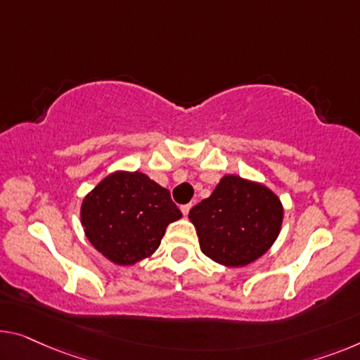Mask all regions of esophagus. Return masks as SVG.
I'll return each mask as SVG.
<instances>
[{
  "mask_svg": "<svg viewBox=\"0 0 360 360\" xmlns=\"http://www.w3.org/2000/svg\"><path fill=\"white\" fill-rule=\"evenodd\" d=\"M191 208H192V203H186V205H181L182 214H184V217H187V213L191 212Z\"/></svg>",
  "mask_w": 360,
  "mask_h": 360,
  "instance_id": "34e87169",
  "label": "esophagus"
}]
</instances>
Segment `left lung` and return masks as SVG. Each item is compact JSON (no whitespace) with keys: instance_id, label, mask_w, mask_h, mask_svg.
I'll return each mask as SVG.
<instances>
[{"instance_id":"8db88e82","label":"left lung","mask_w":360,"mask_h":360,"mask_svg":"<svg viewBox=\"0 0 360 360\" xmlns=\"http://www.w3.org/2000/svg\"><path fill=\"white\" fill-rule=\"evenodd\" d=\"M284 208L262 182L224 174L212 195L189 212L200 250L223 266H248L265 255L281 231Z\"/></svg>"}]
</instances>
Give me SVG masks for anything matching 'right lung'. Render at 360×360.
I'll return each instance as SVG.
<instances>
[{
    "label": "right lung",
    "instance_id": "1",
    "mask_svg": "<svg viewBox=\"0 0 360 360\" xmlns=\"http://www.w3.org/2000/svg\"><path fill=\"white\" fill-rule=\"evenodd\" d=\"M181 217L169 191L141 171L108 174L80 205L85 238L105 259L121 266L152 257L168 224Z\"/></svg>",
    "mask_w": 360,
    "mask_h": 360
}]
</instances>
